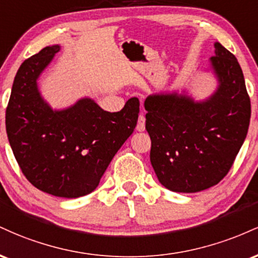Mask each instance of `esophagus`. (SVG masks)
Listing matches in <instances>:
<instances>
[{"label": "esophagus", "mask_w": 258, "mask_h": 258, "mask_svg": "<svg viewBox=\"0 0 258 258\" xmlns=\"http://www.w3.org/2000/svg\"><path fill=\"white\" fill-rule=\"evenodd\" d=\"M138 132H143L146 130V117H144L143 114L139 115L138 117V122H137V127H136Z\"/></svg>", "instance_id": "esophagus-1"}]
</instances>
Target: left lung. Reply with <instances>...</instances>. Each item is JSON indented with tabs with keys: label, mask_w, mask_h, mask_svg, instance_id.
Here are the masks:
<instances>
[{
	"label": "left lung",
	"mask_w": 258,
	"mask_h": 258,
	"mask_svg": "<svg viewBox=\"0 0 258 258\" xmlns=\"http://www.w3.org/2000/svg\"><path fill=\"white\" fill-rule=\"evenodd\" d=\"M214 93L194 99L186 90L150 94L144 102L152 139L150 162L159 182L177 193H197L221 182L246 138L251 104L236 58L220 42L210 69Z\"/></svg>",
	"instance_id": "8db88e82"
}]
</instances>
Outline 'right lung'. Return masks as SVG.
<instances>
[{"mask_svg":"<svg viewBox=\"0 0 258 258\" xmlns=\"http://www.w3.org/2000/svg\"><path fill=\"white\" fill-rule=\"evenodd\" d=\"M59 51V44L47 46L20 65L6 110V130L29 182L44 193L73 199L98 186L135 131L139 100L128 99L117 112L103 110L88 97L65 109H52L37 80Z\"/></svg>","mask_w":258,"mask_h":258,"instance_id":"1","label":"right lung"}]
</instances>
